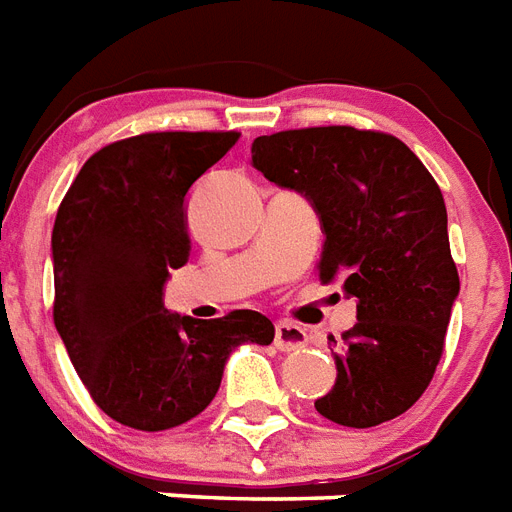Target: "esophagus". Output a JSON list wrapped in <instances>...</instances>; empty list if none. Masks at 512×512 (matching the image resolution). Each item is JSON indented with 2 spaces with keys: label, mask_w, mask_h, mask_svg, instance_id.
Instances as JSON below:
<instances>
[{
  "label": "esophagus",
  "mask_w": 512,
  "mask_h": 512,
  "mask_svg": "<svg viewBox=\"0 0 512 512\" xmlns=\"http://www.w3.org/2000/svg\"><path fill=\"white\" fill-rule=\"evenodd\" d=\"M309 343V333L306 327L296 325V322H277L275 325V346L280 351H298Z\"/></svg>",
  "instance_id": "obj_1"
}]
</instances>
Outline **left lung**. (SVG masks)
<instances>
[{
    "label": "left lung",
    "mask_w": 512,
    "mask_h": 512,
    "mask_svg": "<svg viewBox=\"0 0 512 512\" xmlns=\"http://www.w3.org/2000/svg\"><path fill=\"white\" fill-rule=\"evenodd\" d=\"M251 158L269 182L309 198L325 232L320 280L357 301V325L333 354V391L314 407L349 428L399 418L431 383L460 293L436 179L402 140L354 126L256 137Z\"/></svg>",
    "instance_id": "1"
}]
</instances>
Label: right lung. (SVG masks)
<instances>
[{"instance_id": "right-lung-1", "label": "right lung", "mask_w": 512, "mask_h": 512, "mask_svg": "<svg viewBox=\"0 0 512 512\" xmlns=\"http://www.w3.org/2000/svg\"><path fill=\"white\" fill-rule=\"evenodd\" d=\"M237 132H150L81 166L52 230L55 327L89 396L137 431H169L206 410L240 343L275 325L235 309L192 320L163 306V282L190 259L187 192Z\"/></svg>"}]
</instances>
